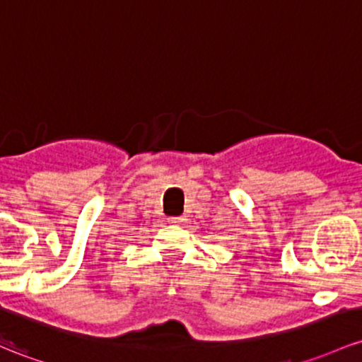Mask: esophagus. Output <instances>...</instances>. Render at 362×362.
I'll use <instances>...</instances> for the list:
<instances>
[{"label": "esophagus", "instance_id": "esophagus-1", "mask_svg": "<svg viewBox=\"0 0 362 362\" xmlns=\"http://www.w3.org/2000/svg\"><path fill=\"white\" fill-rule=\"evenodd\" d=\"M184 216H170L168 218V222L170 223H180V222H184Z\"/></svg>", "mask_w": 362, "mask_h": 362}]
</instances>
